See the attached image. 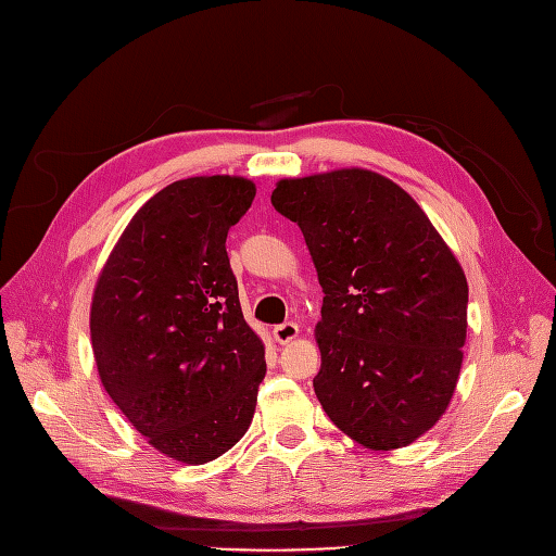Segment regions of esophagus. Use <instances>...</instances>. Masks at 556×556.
Returning <instances> with one entry per match:
<instances>
[{"label": "esophagus", "mask_w": 556, "mask_h": 556, "mask_svg": "<svg viewBox=\"0 0 556 556\" xmlns=\"http://www.w3.org/2000/svg\"><path fill=\"white\" fill-rule=\"evenodd\" d=\"M296 336H299V325H296V323H282V325H278V327L274 329V339H276L280 345L294 341Z\"/></svg>", "instance_id": "esophagus-1"}]
</instances>
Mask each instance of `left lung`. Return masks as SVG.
Listing matches in <instances>:
<instances>
[{"mask_svg":"<svg viewBox=\"0 0 556 556\" xmlns=\"http://www.w3.org/2000/svg\"><path fill=\"white\" fill-rule=\"evenodd\" d=\"M274 208L304 233L323 319L315 394L368 450L406 447L450 406L464 343V268L417 201L368 169L282 178Z\"/></svg>","mask_w":556,"mask_h":556,"instance_id":"8db88e82","label":"left lung"}]
</instances>
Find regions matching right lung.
<instances>
[{
	"label": "right lung",
	"mask_w": 556,
	"mask_h": 556,
	"mask_svg": "<svg viewBox=\"0 0 556 556\" xmlns=\"http://www.w3.org/2000/svg\"><path fill=\"white\" fill-rule=\"evenodd\" d=\"M241 176L166 185L131 217L97 278L90 339L106 394L164 457L199 466L248 431L266 374L227 257L255 199Z\"/></svg>",
	"instance_id": "right-lung-1"
}]
</instances>
